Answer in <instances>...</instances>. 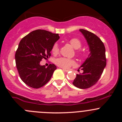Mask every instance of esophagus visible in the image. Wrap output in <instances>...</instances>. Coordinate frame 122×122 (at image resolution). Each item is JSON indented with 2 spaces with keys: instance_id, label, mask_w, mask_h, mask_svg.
Segmentation results:
<instances>
[{
  "instance_id": "obj_1",
  "label": "esophagus",
  "mask_w": 122,
  "mask_h": 122,
  "mask_svg": "<svg viewBox=\"0 0 122 122\" xmlns=\"http://www.w3.org/2000/svg\"><path fill=\"white\" fill-rule=\"evenodd\" d=\"M64 71H65V72H68V70H66V69H62Z\"/></svg>"
}]
</instances>
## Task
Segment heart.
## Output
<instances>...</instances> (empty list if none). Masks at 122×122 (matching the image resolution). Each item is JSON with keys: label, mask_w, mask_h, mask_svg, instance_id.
<instances>
[{"label": "heart", "mask_w": 122, "mask_h": 122, "mask_svg": "<svg viewBox=\"0 0 122 122\" xmlns=\"http://www.w3.org/2000/svg\"><path fill=\"white\" fill-rule=\"evenodd\" d=\"M69 43L76 50H78V49L80 48L81 46V42L77 38H72V39H70L69 41ZM52 51L54 54H57L59 52V46L58 44L56 43V44H55L53 45L52 48ZM77 53L78 55H81V54L80 51H77ZM55 63L59 67L66 69H68L70 68L71 66H74L76 65V62H75L74 60L66 58L64 57H61L56 59V61H55Z\"/></svg>", "instance_id": "b5f03b06"}]
</instances>
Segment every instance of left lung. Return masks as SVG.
Masks as SVG:
<instances>
[{"label": "left lung", "instance_id": "8db88e82", "mask_svg": "<svg viewBox=\"0 0 122 122\" xmlns=\"http://www.w3.org/2000/svg\"><path fill=\"white\" fill-rule=\"evenodd\" d=\"M80 31L87 41L90 54L80 67L83 73L77 74L72 84L77 88L86 89L94 86L100 78L106 66V50L103 42L95 34L82 29Z\"/></svg>", "mask_w": 122, "mask_h": 122}]
</instances>
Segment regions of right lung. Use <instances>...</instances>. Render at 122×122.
<instances>
[{
  "label": "right lung",
  "mask_w": 122,
  "mask_h": 122,
  "mask_svg": "<svg viewBox=\"0 0 122 122\" xmlns=\"http://www.w3.org/2000/svg\"><path fill=\"white\" fill-rule=\"evenodd\" d=\"M59 39L58 34L38 29L21 39L16 51V66L21 80L28 86L39 88L51 79L56 67L50 64L46 68L40 61L51 56L52 46Z\"/></svg>",
  "instance_id": "right-lung-1"
}]
</instances>
